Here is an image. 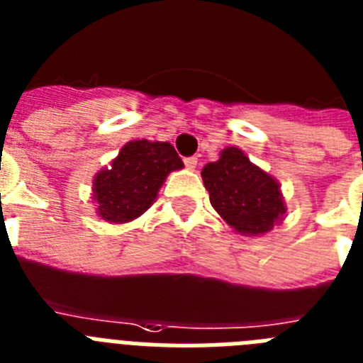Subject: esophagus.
Here are the masks:
<instances>
[{
  "label": "esophagus",
  "instance_id": "esophagus-1",
  "mask_svg": "<svg viewBox=\"0 0 363 363\" xmlns=\"http://www.w3.org/2000/svg\"><path fill=\"white\" fill-rule=\"evenodd\" d=\"M184 163L189 170H194L196 169V163H199V160H196V157H185Z\"/></svg>",
  "mask_w": 363,
  "mask_h": 363
}]
</instances>
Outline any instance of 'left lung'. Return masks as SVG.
<instances>
[{
    "mask_svg": "<svg viewBox=\"0 0 363 363\" xmlns=\"http://www.w3.org/2000/svg\"><path fill=\"white\" fill-rule=\"evenodd\" d=\"M211 206L226 223L245 235H259L286 213L280 185L239 148H226L220 160L202 169Z\"/></svg>",
    "mask_w": 363,
    "mask_h": 363,
    "instance_id": "left-lung-1",
    "label": "left lung"
}]
</instances>
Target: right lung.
<instances>
[{
	"label": "right lung",
	"mask_w": 363,
	"mask_h": 363,
	"mask_svg": "<svg viewBox=\"0 0 363 363\" xmlns=\"http://www.w3.org/2000/svg\"><path fill=\"white\" fill-rule=\"evenodd\" d=\"M184 167L170 143L131 140L109 169L94 178L98 213L109 223H128L154 203L169 172Z\"/></svg>",
	"instance_id": "obj_1"
}]
</instances>
